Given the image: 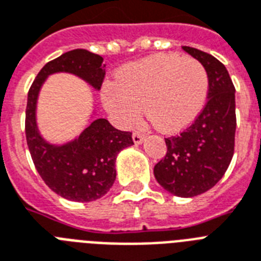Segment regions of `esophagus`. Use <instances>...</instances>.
I'll list each match as a JSON object with an SVG mask.
<instances>
[{"mask_svg": "<svg viewBox=\"0 0 261 261\" xmlns=\"http://www.w3.org/2000/svg\"><path fill=\"white\" fill-rule=\"evenodd\" d=\"M132 139H133V143L136 144V145H139V144H141L144 141V136H143V135H141L140 132H135V133H133Z\"/></svg>", "mask_w": 261, "mask_h": 261, "instance_id": "esophagus-1", "label": "esophagus"}]
</instances>
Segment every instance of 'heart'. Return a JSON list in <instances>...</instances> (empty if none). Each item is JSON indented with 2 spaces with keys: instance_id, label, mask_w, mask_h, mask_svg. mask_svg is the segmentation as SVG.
Listing matches in <instances>:
<instances>
[{
  "instance_id": "1",
  "label": "heart",
  "mask_w": 261,
  "mask_h": 261,
  "mask_svg": "<svg viewBox=\"0 0 261 261\" xmlns=\"http://www.w3.org/2000/svg\"><path fill=\"white\" fill-rule=\"evenodd\" d=\"M207 93L209 76L199 60L166 52L121 67L116 85L102 89V103L120 126L136 124L143 106L158 130L178 133L201 114Z\"/></svg>"
}]
</instances>
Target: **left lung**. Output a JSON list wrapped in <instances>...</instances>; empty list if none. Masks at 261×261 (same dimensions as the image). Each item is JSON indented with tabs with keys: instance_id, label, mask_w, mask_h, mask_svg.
Returning a JSON list of instances; mask_svg holds the SVG:
<instances>
[{
	"instance_id": "1",
	"label": "left lung",
	"mask_w": 261,
	"mask_h": 261,
	"mask_svg": "<svg viewBox=\"0 0 261 261\" xmlns=\"http://www.w3.org/2000/svg\"><path fill=\"white\" fill-rule=\"evenodd\" d=\"M183 49L207 71V103L185 132L166 139L167 153L153 174L168 193L191 198L216 186L230 164L236 133V90L220 60L197 48Z\"/></svg>"
}]
</instances>
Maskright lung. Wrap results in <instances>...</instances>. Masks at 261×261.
I'll return each instance as SVG.
<instances>
[{
    "instance_id": "1",
    "label": "right lung",
    "mask_w": 261,
    "mask_h": 261,
    "mask_svg": "<svg viewBox=\"0 0 261 261\" xmlns=\"http://www.w3.org/2000/svg\"><path fill=\"white\" fill-rule=\"evenodd\" d=\"M102 62V56L87 49L66 52L41 68L28 93L25 135L33 163L45 185L70 201L91 202L109 191L116 180L117 155L132 145V133L118 130L105 118H95L72 140L52 144L37 128V99L48 76L58 72L75 75L99 90L105 78Z\"/></svg>"
}]
</instances>
